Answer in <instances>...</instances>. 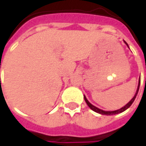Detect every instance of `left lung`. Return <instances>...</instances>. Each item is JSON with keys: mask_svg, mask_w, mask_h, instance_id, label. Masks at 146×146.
Listing matches in <instances>:
<instances>
[{"mask_svg": "<svg viewBox=\"0 0 146 146\" xmlns=\"http://www.w3.org/2000/svg\"><path fill=\"white\" fill-rule=\"evenodd\" d=\"M124 43H125L127 45V42L124 41ZM127 47H128V45H127ZM139 86H140V80H139V82H138V89H137L136 93H135V96L133 97V98H132L131 101L129 102L127 104L125 105L123 107H122L121 109H119V110H115V111H104V110H100V109H98V108H97L96 106H93L92 104H91V103H90V102H88V100L86 98L85 96H84V100H85L87 105H88L89 107H90V109H92L93 111H95V112H96V113H100V114H102V115H107V116H109V115H115V114H118V113H122V112H123V111H125L126 110H127V109H128V108L130 107L131 106L132 103H133V102H134V101H135L136 96H137V95H138V90H139Z\"/></svg>", "mask_w": 146, "mask_h": 146, "instance_id": "left-lung-1", "label": "left lung"}]
</instances>
